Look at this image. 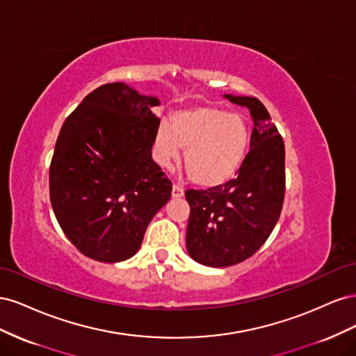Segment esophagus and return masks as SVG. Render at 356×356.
<instances>
[{
  "instance_id": "esophagus-1",
  "label": "esophagus",
  "mask_w": 356,
  "mask_h": 356,
  "mask_svg": "<svg viewBox=\"0 0 356 356\" xmlns=\"http://www.w3.org/2000/svg\"><path fill=\"white\" fill-rule=\"evenodd\" d=\"M182 196H184V188H182L181 186L174 184V187H172V197L178 199V197H182Z\"/></svg>"
}]
</instances>
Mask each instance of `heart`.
I'll list each match as a JSON object with an SVG mask.
<instances>
[{
    "mask_svg": "<svg viewBox=\"0 0 356 356\" xmlns=\"http://www.w3.org/2000/svg\"><path fill=\"white\" fill-rule=\"evenodd\" d=\"M250 145V127L239 114L215 106L175 111L170 123L160 122L154 136V154L163 166L179 160L186 149V170L202 187L229 181L243 163Z\"/></svg>",
    "mask_w": 356,
    "mask_h": 356,
    "instance_id": "heart-1",
    "label": "heart"
}]
</instances>
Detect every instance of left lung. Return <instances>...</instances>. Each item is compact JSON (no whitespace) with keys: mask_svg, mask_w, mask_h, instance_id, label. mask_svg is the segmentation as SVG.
Here are the masks:
<instances>
[{"mask_svg":"<svg viewBox=\"0 0 356 356\" xmlns=\"http://www.w3.org/2000/svg\"><path fill=\"white\" fill-rule=\"evenodd\" d=\"M224 96L250 110L254 129L238 175L222 186L186 191L187 251L209 267L242 263L260 250L275 229L285 196V145L270 114L257 98Z\"/></svg>","mask_w":356,"mask_h":356,"instance_id":"1","label":"left lung"}]
</instances>
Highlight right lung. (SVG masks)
Masks as SVG:
<instances>
[{
    "instance_id": "right-lung-1",
    "label": "right lung",
    "mask_w": 356,
    "mask_h": 356,
    "mask_svg": "<svg viewBox=\"0 0 356 356\" xmlns=\"http://www.w3.org/2000/svg\"><path fill=\"white\" fill-rule=\"evenodd\" d=\"M160 101L124 83L90 92L58 136L49 172L60 229L86 257L118 263L134 257L172 182L152 159Z\"/></svg>"
}]
</instances>
